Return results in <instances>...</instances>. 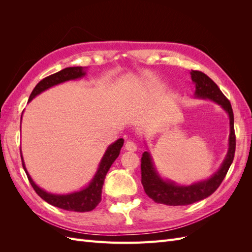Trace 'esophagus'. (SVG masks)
Here are the masks:
<instances>
[{
  "label": "esophagus",
  "instance_id": "obj_1",
  "mask_svg": "<svg viewBox=\"0 0 252 252\" xmlns=\"http://www.w3.org/2000/svg\"><path fill=\"white\" fill-rule=\"evenodd\" d=\"M125 149L128 150V151L133 152V151H136V149H138V147H136V145H135L134 142H132V141H127V142L125 143Z\"/></svg>",
  "mask_w": 252,
  "mask_h": 252
}]
</instances>
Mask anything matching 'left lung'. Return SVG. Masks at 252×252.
<instances>
[{
  "label": "left lung",
  "instance_id": "8db88e82",
  "mask_svg": "<svg viewBox=\"0 0 252 252\" xmlns=\"http://www.w3.org/2000/svg\"><path fill=\"white\" fill-rule=\"evenodd\" d=\"M191 80L195 85L194 96L196 98L211 100L220 105L229 118V139H228V151L217 172L207 180L199 181L191 185H179L169 180H164L158 174L154 159L149 151H145L141 158L142 184L145 192L156 203L169 206H185L193 204L211 195L220 185L227 171L232 164L235 151L234 119L230 102L220 90L217 84L208 75L202 71L191 70Z\"/></svg>",
  "mask_w": 252,
  "mask_h": 252
}]
</instances>
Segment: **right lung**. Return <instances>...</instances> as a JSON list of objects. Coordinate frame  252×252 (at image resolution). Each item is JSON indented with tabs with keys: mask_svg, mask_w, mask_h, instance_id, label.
Instances as JSON below:
<instances>
[{
	"mask_svg": "<svg viewBox=\"0 0 252 252\" xmlns=\"http://www.w3.org/2000/svg\"><path fill=\"white\" fill-rule=\"evenodd\" d=\"M85 75H86V67H81V66L67 67L65 69H62L57 73H53L36 84V86L33 88L32 94L29 96L28 103L32 100H33L36 95H39L45 90H47L56 85H59L61 83L81 79L83 77H85ZM21 122H22V117H21ZM123 144H124V140L119 139L111 145H109L108 148L105 151L100 164H98L97 170L94 174V177L89 182V184L86 187L79 190V191H74V192L66 193V194L50 193V192H47L46 190H44L41 187L37 186L26 169L24 158H23L22 151H21L22 165L27 174L29 183L32 184V188L34 189V191L39 194L45 202L55 206V207H59L61 209L68 210V211H77V212L91 211L96 207L97 204L102 200V188H103L105 177L106 174H107L111 165L113 164V162L116 161L117 158L119 157L121 148L123 147Z\"/></svg>",
	"mask_w": 252,
	"mask_h": 252,
	"instance_id": "obj_1",
	"label": "right lung"
}]
</instances>
